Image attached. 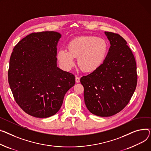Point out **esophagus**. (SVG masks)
Listing matches in <instances>:
<instances>
[{
    "label": "esophagus",
    "instance_id": "obj_1",
    "mask_svg": "<svg viewBox=\"0 0 151 151\" xmlns=\"http://www.w3.org/2000/svg\"><path fill=\"white\" fill-rule=\"evenodd\" d=\"M75 79H76V83H79L80 82V78H79V77L76 76Z\"/></svg>",
    "mask_w": 151,
    "mask_h": 151
}]
</instances>
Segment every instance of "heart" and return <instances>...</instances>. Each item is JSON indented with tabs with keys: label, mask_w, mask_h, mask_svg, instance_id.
I'll list each match as a JSON object with an SVG mask.
<instances>
[{
	"label": "heart",
	"mask_w": 151,
	"mask_h": 151,
	"mask_svg": "<svg viewBox=\"0 0 151 151\" xmlns=\"http://www.w3.org/2000/svg\"><path fill=\"white\" fill-rule=\"evenodd\" d=\"M68 50L60 49L57 59L65 70H70L78 58L79 67L86 72H93L104 62L108 52L106 40L92 36H80L72 39L67 45Z\"/></svg>",
	"instance_id": "b5f03b06"
}]
</instances>
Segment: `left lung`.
I'll use <instances>...</instances> for the list:
<instances>
[{
	"label": "left lung",
	"instance_id": "1",
	"mask_svg": "<svg viewBox=\"0 0 151 151\" xmlns=\"http://www.w3.org/2000/svg\"><path fill=\"white\" fill-rule=\"evenodd\" d=\"M110 48L103 64L95 71L83 76L86 106L92 114L112 116L129 103L137 86V65L127 42L118 34L104 32Z\"/></svg>",
	"mask_w": 151,
	"mask_h": 151
}]
</instances>
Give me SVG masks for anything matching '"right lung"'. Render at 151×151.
Returning a JSON list of instances; mask_svg holds the SVG:
<instances>
[{"mask_svg": "<svg viewBox=\"0 0 151 151\" xmlns=\"http://www.w3.org/2000/svg\"><path fill=\"white\" fill-rule=\"evenodd\" d=\"M56 32L33 33L20 41L9 59L8 83L17 104L36 118H47L61 108L75 84L74 75L57 67Z\"/></svg>", "mask_w": 151, "mask_h": 151, "instance_id": "right-lung-1", "label": "right lung"}]
</instances>
